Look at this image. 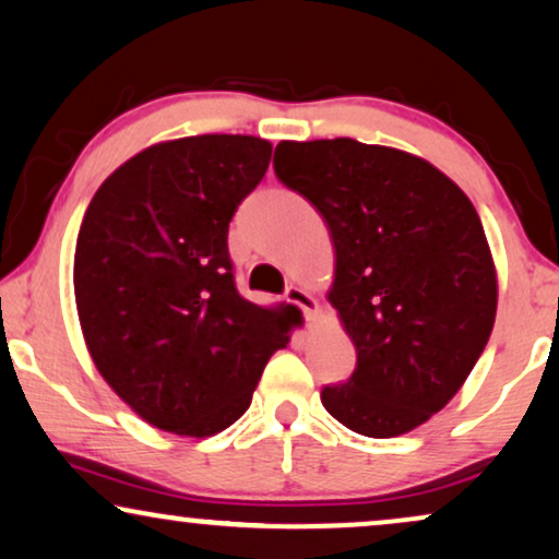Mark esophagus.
I'll return each mask as SVG.
<instances>
[{
  "label": "esophagus",
  "instance_id": "obj_1",
  "mask_svg": "<svg viewBox=\"0 0 559 559\" xmlns=\"http://www.w3.org/2000/svg\"><path fill=\"white\" fill-rule=\"evenodd\" d=\"M286 301H292V304H296V307H301L304 317H307L309 322L317 317L319 301H317L314 296H311L309 292H304V288H299V286H288V288H286Z\"/></svg>",
  "mask_w": 559,
  "mask_h": 559
}]
</instances>
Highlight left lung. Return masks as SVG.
<instances>
[{
  "label": "left lung",
  "mask_w": 559,
  "mask_h": 559,
  "mask_svg": "<svg viewBox=\"0 0 559 559\" xmlns=\"http://www.w3.org/2000/svg\"><path fill=\"white\" fill-rule=\"evenodd\" d=\"M275 176L322 214L326 299L353 340L322 404L357 435H406L448 406L490 337L496 265L471 199L419 155L353 138L275 145Z\"/></svg>",
  "instance_id": "1"
}]
</instances>
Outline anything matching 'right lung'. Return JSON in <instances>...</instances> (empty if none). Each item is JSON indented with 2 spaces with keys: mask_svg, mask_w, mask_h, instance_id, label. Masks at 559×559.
<instances>
[{
  "mask_svg": "<svg viewBox=\"0 0 559 559\" xmlns=\"http://www.w3.org/2000/svg\"><path fill=\"white\" fill-rule=\"evenodd\" d=\"M273 145L197 135L145 147L94 193L73 255L88 355L153 427L212 437L248 412L275 349L278 309L235 288L229 219L265 176Z\"/></svg>",
  "mask_w": 559,
  "mask_h": 559,
  "instance_id": "obj_1",
  "label": "right lung"
}]
</instances>
